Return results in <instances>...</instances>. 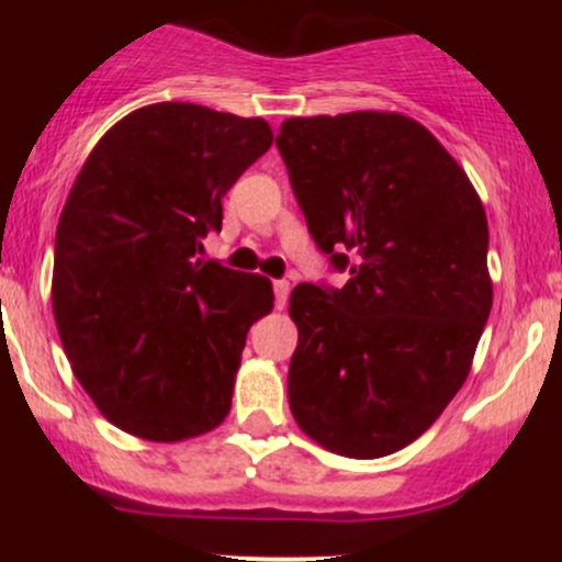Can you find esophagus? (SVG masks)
Listing matches in <instances>:
<instances>
[{
	"label": "esophagus",
	"mask_w": 562,
	"mask_h": 562,
	"mask_svg": "<svg viewBox=\"0 0 562 562\" xmlns=\"http://www.w3.org/2000/svg\"><path fill=\"white\" fill-rule=\"evenodd\" d=\"M271 288H274V304H277V310H282V307H285V302H288V293H291V282L274 280V282H271Z\"/></svg>",
	"instance_id": "obj_1"
}]
</instances>
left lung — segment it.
<instances>
[{"label": "left lung", "instance_id": "left-lung-1", "mask_svg": "<svg viewBox=\"0 0 562 562\" xmlns=\"http://www.w3.org/2000/svg\"><path fill=\"white\" fill-rule=\"evenodd\" d=\"M277 149L342 288L291 293L288 402L334 454L378 459L427 432L462 389L492 310L479 192L416 119H285Z\"/></svg>", "mask_w": 562, "mask_h": 562}]
</instances>
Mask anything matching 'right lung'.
<instances>
[{
  "label": "right lung",
  "instance_id": "obj_1",
  "mask_svg": "<svg viewBox=\"0 0 562 562\" xmlns=\"http://www.w3.org/2000/svg\"><path fill=\"white\" fill-rule=\"evenodd\" d=\"M271 140L263 119L146 105L98 140L67 195L50 282L61 348L98 411L135 438L176 443L228 416L247 331L274 291L198 255Z\"/></svg>",
  "mask_w": 562,
  "mask_h": 562
}]
</instances>
